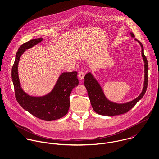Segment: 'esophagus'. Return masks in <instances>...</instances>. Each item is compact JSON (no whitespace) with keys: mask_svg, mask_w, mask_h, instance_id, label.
<instances>
[{"mask_svg":"<svg viewBox=\"0 0 159 159\" xmlns=\"http://www.w3.org/2000/svg\"><path fill=\"white\" fill-rule=\"evenodd\" d=\"M78 76H79V78H80V80H83V79H84V73L83 71H81L79 72Z\"/></svg>","mask_w":159,"mask_h":159,"instance_id":"34e87169","label":"esophagus"}]
</instances>
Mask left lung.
Segmentation results:
<instances>
[{"label": "left lung", "instance_id": "8db88e82", "mask_svg": "<svg viewBox=\"0 0 159 159\" xmlns=\"http://www.w3.org/2000/svg\"><path fill=\"white\" fill-rule=\"evenodd\" d=\"M130 34L132 38H135L133 32H130ZM135 40L138 42L141 47V56L144 64V78L141 92L136 98L131 101L122 103L114 102L106 97L99 82L92 72H89L84 76V86L88 91L92 107L97 113L103 116H116L125 113L131 110L145 94L148 87V63L144 54V48L142 43L136 39H135Z\"/></svg>", "mask_w": 159, "mask_h": 159}]
</instances>
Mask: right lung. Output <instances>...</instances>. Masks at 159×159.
I'll return each instance as SVG.
<instances>
[{"label":"right lung","instance_id":"1","mask_svg":"<svg viewBox=\"0 0 159 159\" xmlns=\"http://www.w3.org/2000/svg\"><path fill=\"white\" fill-rule=\"evenodd\" d=\"M43 40V38L31 40L21 46L15 56L11 69V78L15 97L23 108L35 117L46 121L60 119L68 113L70 95L78 85L76 71L62 73L52 90L42 96L30 95L23 91L18 75V64L24 52Z\"/></svg>","mask_w":159,"mask_h":159}]
</instances>
